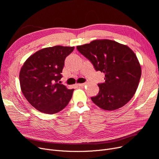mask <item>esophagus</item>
<instances>
[{
  "mask_svg": "<svg viewBox=\"0 0 159 159\" xmlns=\"http://www.w3.org/2000/svg\"><path fill=\"white\" fill-rule=\"evenodd\" d=\"M77 85L78 86H81V87H83V86H86V83H82V84H77Z\"/></svg>",
  "mask_w": 159,
  "mask_h": 159,
  "instance_id": "obj_1",
  "label": "esophagus"
}]
</instances>
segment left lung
<instances>
[{
	"instance_id": "1",
	"label": "left lung",
	"mask_w": 159,
	"mask_h": 159,
	"mask_svg": "<svg viewBox=\"0 0 159 159\" xmlns=\"http://www.w3.org/2000/svg\"><path fill=\"white\" fill-rule=\"evenodd\" d=\"M97 71L104 73L105 82L98 84L99 93L91 100L102 110L113 111L126 104L135 95L141 77L138 58L128 46L99 39L77 46Z\"/></svg>"
}]
</instances>
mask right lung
<instances>
[{"label": "right lung", "mask_w": 159, "mask_h": 159, "mask_svg": "<svg viewBox=\"0 0 159 159\" xmlns=\"http://www.w3.org/2000/svg\"><path fill=\"white\" fill-rule=\"evenodd\" d=\"M75 47L55 46L45 48L24 62L19 73L21 91L38 111L52 115L68 104L74 89L60 84L66 57Z\"/></svg>", "instance_id": "add662e5"}]
</instances>
